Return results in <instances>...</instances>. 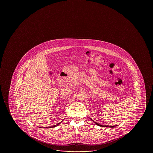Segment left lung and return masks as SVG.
Returning a JSON list of instances; mask_svg holds the SVG:
<instances>
[{
	"mask_svg": "<svg viewBox=\"0 0 153 153\" xmlns=\"http://www.w3.org/2000/svg\"><path fill=\"white\" fill-rule=\"evenodd\" d=\"M90 119H91V118H90ZM91 120H92L91 119ZM94 123H95V122H94ZM95 123L96 124V125H98V126H101V127H115V126H108V125H105V126H103V125H100V124H98V123Z\"/></svg>",
	"mask_w": 153,
	"mask_h": 153,
	"instance_id": "left-lung-1",
	"label": "left lung"
}]
</instances>
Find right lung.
<instances>
[{
	"label": "right lung",
	"mask_w": 153,
	"mask_h": 153,
	"mask_svg": "<svg viewBox=\"0 0 153 153\" xmlns=\"http://www.w3.org/2000/svg\"><path fill=\"white\" fill-rule=\"evenodd\" d=\"M61 124V123H59L58 124H57V125H54V126H51V127H46V128H52V127H55L56 126H59V124Z\"/></svg>",
	"instance_id": "right-lung-1"
}]
</instances>
